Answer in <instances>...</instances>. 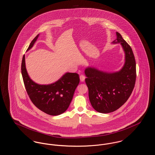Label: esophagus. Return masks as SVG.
Segmentation results:
<instances>
[{
  "label": "esophagus",
  "instance_id": "esophagus-1",
  "mask_svg": "<svg viewBox=\"0 0 155 155\" xmlns=\"http://www.w3.org/2000/svg\"><path fill=\"white\" fill-rule=\"evenodd\" d=\"M85 76L83 74H81L80 76V81L81 82H84L85 81Z\"/></svg>",
  "mask_w": 155,
  "mask_h": 155
}]
</instances>
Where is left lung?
I'll use <instances>...</instances> for the list:
<instances>
[{"instance_id":"1","label":"left lung","mask_w":155,"mask_h":155,"mask_svg":"<svg viewBox=\"0 0 155 155\" xmlns=\"http://www.w3.org/2000/svg\"><path fill=\"white\" fill-rule=\"evenodd\" d=\"M116 34V39L111 44L122 46L125 53L123 67L112 72L93 66L85 69L89 101L92 107L101 113H109L120 108L130 97L135 83L136 63L133 50L120 33Z\"/></svg>"}]
</instances>
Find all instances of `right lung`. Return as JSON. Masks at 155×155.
Segmentation results:
<instances>
[{
    "mask_svg": "<svg viewBox=\"0 0 155 155\" xmlns=\"http://www.w3.org/2000/svg\"><path fill=\"white\" fill-rule=\"evenodd\" d=\"M39 36V34L31 41L27 52L32 48ZM21 74L31 101L39 109L52 116L61 114L67 110L80 81L78 74L67 72L54 83L48 85L37 84L27 73L25 55L22 57Z\"/></svg>",
    "mask_w": 155,
    "mask_h": 155,
    "instance_id": "1",
    "label": "right lung"
}]
</instances>
